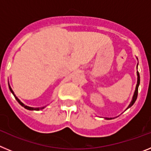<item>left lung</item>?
<instances>
[{
	"instance_id": "obj_1",
	"label": "left lung",
	"mask_w": 151,
	"mask_h": 151,
	"mask_svg": "<svg viewBox=\"0 0 151 151\" xmlns=\"http://www.w3.org/2000/svg\"><path fill=\"white\" fill-rule=\"evenodd\" d=\"M137 68H138V66H137ZM137 76H138V81H137V85H136V88H135V91H134V95H133L132 97V100L131 101L130 104L129 105V106L127 107V109H129V107L132 106L133 104H134L135 102L136 99H137V97H138V86H139V84H140V76H139V73L137 72ZM106 119H112L111 118H105Z\"/></svg>"
}]
</instances>
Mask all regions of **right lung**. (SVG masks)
<instances>
[{"mask_svg": "<svg viewBox=\"0 0 151 151\" xmlns=\"http://www.w3.org/2000/svg\"><path fill=\"white\" fill-rule=\"evenodd\" d=\"M9 88H10V91H11L12 94H13V96L15 97L16 100H17V101L19 102V104H20L22 106H23L24 108H26V109H27V110H42V109H44V108L45 107V106H43V107H35H35H30V106H26V105L24 104L23 103L21 102V101H19V99H18V97H16V95H15V94H14V92L13 91V90H12V88H11V87H10V85H9Z\"/></svg>", "mask_w": 151, "mask_h": 151, "instance_id": "add662e5", "label": "right lung"}]
</instances>
